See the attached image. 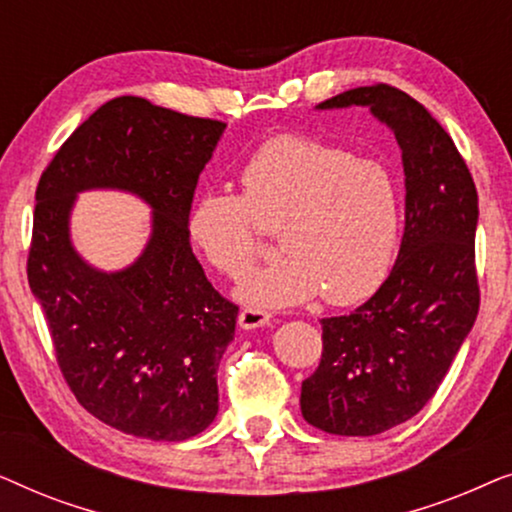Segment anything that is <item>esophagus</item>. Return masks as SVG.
<instances>
[{
	"label": "esophagus",
	"instance_id": "1",
	"mask_svg": "<svg viewBox=\"0 0 512 512\" xmlns=\"http://www.w3.org/2000/svg\"><path fill=\"white\" fill-rule=\"evenodd\" d=\"M237 324H240V328H244V331L261 328L265 324H270V314L265 310H258V307H244L240 317H237Z\"/></svg>",
	"mask_w": 512,
	"mask_h": 512
}]
</instances>
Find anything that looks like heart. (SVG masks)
I'll return each instance as SVG.
<instances>
[{
    "instance_id": "b5f03b06",
    "label": "heart",
    "mask_w": 512,
    "mask_h": 512,
    "mask_svg": "<svg viewBox=\"0 0 512 512\" xmlns=\"http://www.w3.org/2000/svg\"><path fill=\"white\" fill-rule=\"evenodd\" d=\"M242 195L205 191L188 212L202 258L237 277L277 230L282 256L244 279L240 298L279 307L317 296L331 305L368 298L387 277L401 233V188L387 165L312 137L265 142L240 172Z\"/></svg>"
}]
</instances>
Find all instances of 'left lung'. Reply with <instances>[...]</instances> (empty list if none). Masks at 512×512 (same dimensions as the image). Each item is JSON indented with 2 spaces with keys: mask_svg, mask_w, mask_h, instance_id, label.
Here are the masks:
<instances>
[{
  "mask_svg": "<svg viewBox=\"0 0 512 512\" xmlns=\"http://www.w3.org/2000/svg\"><path fill=\"white\" fill-rule=\"evenodd\" d=\"M345 107H368L401 146L405 230L380 289L321 319L324 352L300 410L326 433L377 436L431 401L478 317V191L452 137L408 93L377 83L317 104Z\"/></svg>",
  "mask_w": 512,
  "mask_h": 512,
  "instance_id": "1",
  "label": "left lung"
}]
</instances>
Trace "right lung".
Returning <instances> with one entry per match:
<instances>
[{"instance_id": "add662e5", "label": "right lung", "mask_w": 512, "mask_h": 512, "mask_svg": "<svg viewBox=\"0 0 512 512\" xmlns=\"http://www.w3.org/2000/svg\"><path fill=\"white\" fill-rule=\"evenodd\" d=\"M223 130L123 95L83 121L39 179L27 282L76 401L130 436L186 440L219 412L216 370L237 305L209 284L186 223ZM93 187L154 209L145 251L118 273L83 262L68 237L75 195Z\"/></svg>"}]
</instances>
